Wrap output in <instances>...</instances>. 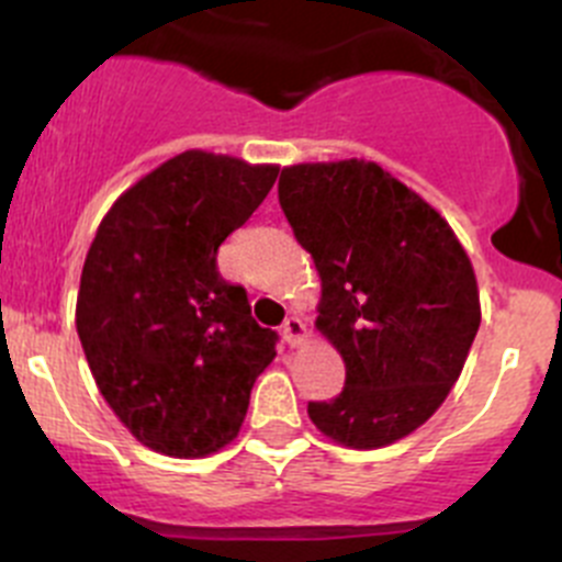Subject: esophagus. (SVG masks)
I'll list each match as a JSON object with an SVG mask.
<instances>
[{
	"instance_id": "1",
	"label": "esophagus",
	"mask_w": 562,
	"mask_h": 562,
	"mask_svg": "<svg viewBox=\"0 0 562 562\" xmlns=\"http://www.w3.org/2000/svg\"><path fill=\"white\" fill-rule=\"evenodd\" d=\"M304 337H307V323L299 315L285 317V323H282V339H285L291 348H296V345L304 342Z\"/></svg>"
}]
</instances>
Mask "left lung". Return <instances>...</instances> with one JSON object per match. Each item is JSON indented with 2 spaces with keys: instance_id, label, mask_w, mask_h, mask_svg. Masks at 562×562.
<instances>
[{
  "instance_id": "obj_1",
  "label": "left lung",
  "mask_w": 562,
  "mask_h": 562,
  "mask_svg": "<svg viewBox=\"0 0 562 562\" xmlns=\"http://www.w3.org/2000/svg\"><path fill=\"white\" fill-rule=\"evenodd\" d=\"M280 206L321 274L315 326L345 361L334 400L310 402L323 435L381 449L449 396L481 323L479 285L454 231L375 162L282 168Z\"/></svg>"
}]
</instances>
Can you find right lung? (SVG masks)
<instances>
[{
  "instance_id": "right-lung-1",
  "label": "right lung",
  "mask_w": 562,
  "mask_h": 562,
  "mask_svg": "<svg viewBox=\"0 0 562 562\" xmlns=\"http://www.w3.org/2000/svg\"><path fill=\"white\" fill-rule=\"evenodd\" d=\"M280 168L184 151L130 187L100 223L76 328L100 394L160 454L192 459L239 435L277 331L223 280L217 249L252 217Z\"/></svg>"
}]
</instances>
